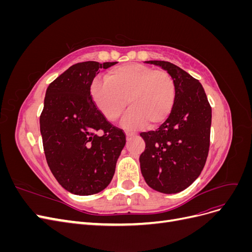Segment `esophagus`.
I'll return each mask as SVG.
<instances>
[{"label": "esophagus", "mask_w": 252, "mask_h": 252, "mask_svg": "<svg viewBox=\"0 0 252 252\" xmlns=\"http://www.w3.org/2000/svg\"><path fill=\"white\" fill-rule=\"evenodd\" d=\"M135 133L134 132H131V131H126V138L127 139H130L132 138V136H134Z\"/></svg>", "instance_id": "obj_1"}]
</instances>
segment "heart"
Segmentation results:
<instances>
[{
  "label": "heart",
  "instance_id": "heart-1",
  "mask_svg": "<svg viewBox=\"0 0 252 252\" xmlns=\"http://www.w3.org/2000/svg\"><path fill=\"white\" fill-rule=\"evenodd\" d=\"M90 94L105 119L116 122L128 104L130 109L123 119L124 127L136 129L156 127L167 120L175 102V83L163 69L143 64H125L110 69L106 80L95 79Z\"/></svg>",
  "mask_w": 252,
  "mask_h": 252
}]
</instances>
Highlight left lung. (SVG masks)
<instances>
[{
    "label": "left lung",
    "instance_id": "left-lung-1",
    "mask_svg": "<svg viewBox=\"0 0 252 252\" xmlns=\"http://www.w3.org/2000/svg\"><path fill=\"white\" fill-rule=\"evenodd\" d=\"M168 71L175 83L171 113L156 131L142 132L145 150L140 156L145 182L162 193H178L201 174L208 157L211 107L202 84L185 70L165 61H148Z\"/></svg>",
    "mask_w": 252,
    "mask_h": 252
}]
</instances>
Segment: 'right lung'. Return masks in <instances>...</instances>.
<instances>
[{"label":"right lung","instance_id":"add662e5","mask_svg":"<svg viewBox=\"0 0 252 252\" xmlns=\"http://www.w3.org/2000/svg\"><path fill=\"white\" fill-rule=\"evenodd\" d=\"M116 64H74L46 90L40 117L45 157L59 184L73 194L91 195L107 187L125 146L123 130L105 119L90 94L98 69Z\"/></svg>","mask_w":252,"mask_h":252}]
</instances>
